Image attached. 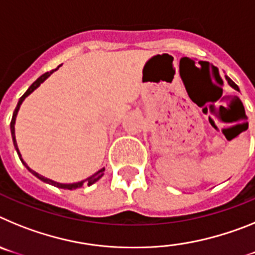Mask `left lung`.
<instances>
[{
	"label": "left lung",
	"mask_w": 255,
	"mask_h": 255,
	"mask_svg": "<svg viewBox=\"0 0 255 255\" xmlns=\"http://www.w3.org/2000/svg\"><path fill=\"white\" fill-rule=\"evenodd\" d=\"M226 79H227V82H229V84L231 85V87H233L234 89H235V91H238V92H239V87H238V85H236L235 83H234L233 80H231V79H230V78H227V76H226Z\"/></svg>",
	"instance_id": "1"
}]
</instances>
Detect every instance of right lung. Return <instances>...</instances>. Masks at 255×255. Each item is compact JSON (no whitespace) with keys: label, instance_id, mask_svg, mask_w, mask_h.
<instances>
[{"label":"right lung","instance_id":"obj_1","mask_svg":"<svg viewBox=\"0 0 255 255\" xmlns=\"http://www.w3.org/2000/svg\"><path fill=\"white\" fill-rule=\"evenodd\" d=\"M57 69H58V67H57ZM57 69H55V70H57ZM55 70H52V71H49V73H46V74H43V75H42V76H39V78H38L37 80H35V82L33 83V84L30 85V87H29V89H28V91H26L25 93L22 94V96H21V98H20V100H19V102H17V106H16V108H15V111H13L12 119H11V124H10V129H11V135H12V141H13V145H15V149H16V152H17V154H19L20 159H21V162H22V163H24V166H25V167L28 168V170L30 171V172L33 173V175H34V176H37L38 179H39V180H42V181H44V182H48V184H51V185H53V186H57V188H61V189H69V190H73V189H78V188H80V186H83V184H87V185L89 186V185H92V184H94V182H96V181H98V180H100L101 177L103 176V172H105V168H102V170H100V171H98V172H96V173H94V175H92L91 177H88V179L83 180V181L74 182V184H60V182H56V181H53V180H49V179H47V177L42 176V175H39V173H37V172H35V171H33V170H31L30 167H28V164H26L25 162L22 161V158H21V154H20L19 149H17L16 139H15V120H16V115H17V111H19L20 105H21V103H22V101L25 100L26 97H28L29 94L31 93V92H33V91H35V89H37V88L39 87V85H40V83H43L44 80H46V79L48 78V76L51 75L52 73H53V71H55Z\"/></svg>","mask_w":255,"mask_h":255}]
</instances>
